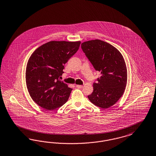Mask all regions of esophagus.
<instances>
[{"label": "esophagus", "instance_id": "obj_1", "mask_svg": "<svg viewBox=\"0 0 156 156\" xmlns=\"http://www.w3.org/2000/svg\"><path fill=\"white\" fill-rule=\"evenodd\" d=\"M76 87H77V88H78V89H81L82 87H83V86H82V85H77L76 86Z\"/></svg>", "mask_w": 156, "mask_h": 156}]
</instances>
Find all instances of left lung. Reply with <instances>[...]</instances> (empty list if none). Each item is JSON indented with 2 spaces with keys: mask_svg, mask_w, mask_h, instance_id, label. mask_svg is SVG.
<instances>
[{
  "mask_svg": "<svg viewBox=\"0 0 156 156\" xmlns=\"http://www.w3.org/2000/svg\"><path fill=\"white\" fill-rule=\"evenodd\" d=\"M81 48L101 74L88 99L96 106L108 108L122 96L126 86L127 69L123 56L112 44L99 39L85 42Z\"/></svg>",
  "mask_w": 156,
  "mask_h": 156,
  "instance_id": "8db88e82",
  "label": "left lung"
}]
</instances>
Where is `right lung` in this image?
Wrapping results in <instances>:
<instances>
[{"label": "right lung", "mask_w": 156, "mask_h": 156, "mask_svg": "<svg viewBox=\"0 0 156 156\" xmlns=\"http://www.w3.org/2000/svg\"><path fill=\"white\" fill-rule=\"evenodd\" d=\"M80 41H50L34 51L25 71L26 85L32 100L48 110L65 104L73 89L60 78L64 64L78 51Z\"/></svg>", "instance_id": "add662e5"}]
</instances>
